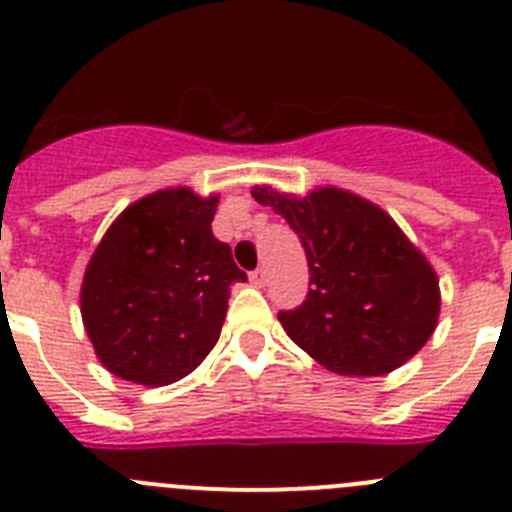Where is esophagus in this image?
I'll use <instances>...</instances> for the list:
<instances>
[{"mask_svg": "<svg viewBox=\"0 0 512 512\" xmlns=\"http://www.w3.org/2000/svg\"><path fill=\"white\" fill-rule=\"evenodd\" d=\"M250 281L255 283V286H265V281H268V273H265V268H257V270H252L250 273Z\"/></svg>", "mask_w": 512, "mask_h": 512, "instance_id": "34e87169", "label": "esophagus"}]
</instances>
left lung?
<instances>
[{
  "label": "left lung",
  "instance_id": "8db88e82",
  "mask_svg": "<svg viewBox=\"0 0 512 512\" xmlns=\"http://www.w3.org/2000/svg\"><path fill=\"white\" fill-rule=\"evenodd\" d=\"M252 198L281 213L306 252L309 293L278 319L314 361L342 376H384L428 342L438 278L381 208L337 188L291 198L257 185Z\"/></svg>",
  "mask_w": 512,
  "mask_h": 512
}]
</instances>
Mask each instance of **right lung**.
I'll use <instances>...</instances> for the list:
<instances>
[{
  "label": "right lung",
  "instance_id": "1",
  "mask_svg": "<svg viewBox=\"0 0 512 512\" xmlns=\"http://www.w3.org/2000/svg\"><path fill=\"white\" fill-rule=\"evenodd\" d=\"M219 198L188 188L146 195L115 219L82 283L84 330L110 373L167 386L201 366L221 335L231 247L213 237Z\"/></svg>",
  "mask_w": 512,
  "mask_h": 512
}]
</instances>
